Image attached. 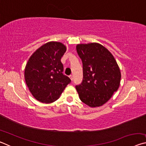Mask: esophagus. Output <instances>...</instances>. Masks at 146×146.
I'll use <instances>...</instances> for the list:
<instances>
[{"instance_id": "34e87169", "label": "esophagus", "mask_w": 146, "mask_h": 146, "mask_svg": "<svg viewBox=\"0 0 146 146\" xmlns=\"http://www.w3.org/2000/svg\"><path fill=\"white\" fill-rule=\"evenodd\" d=\"M70 79H71V80L72 81L73 80V75H70Z\"/></svg>"}]
</instances>
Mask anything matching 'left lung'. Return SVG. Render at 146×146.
<instances>
[{
	"mask_svg": "<svg viewBox=\"0 0 146 146\" xmlns=\"http://www.w3.org/2000/svg\"><path fill=\"white\" fill-rule=\"evenodd\" d=\"M76 48L83 64V80L76 90L82 102L91 108L100 107L119 88V66L110 51L100 44H78Z\"/></svg>",
	"mask_w": 146,
	"mask_h": 146,
	"instance_id": "obj_1",
	"label": "left lung"
}]
</instances>
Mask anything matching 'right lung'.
Masks as SVG:
<instances>
[{"label": "right lung", "instance_id": "1", "mask_svg": "<svg viewBox=\"0 0 146 146\" xmlns=\"http://www.w3.org/2000/svg\"><path fill=\"white\" fill-rule=\"evenodd\" d=\"M66 46L59 42H48L32 54L24 70L29 90L39 102L49 104L58 99L71 82L62 74L61 58Z\"/></svg>", "mask_w": 146, "mask_h": 146}]
</instances>
